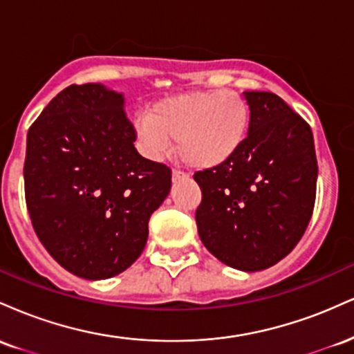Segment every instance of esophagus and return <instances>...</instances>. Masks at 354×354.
<instances>
[{
  "mask_svg": "<svg viewBox=\"0 0 354 354\" xmlns=\"http://www.w3.org/2000/svg\"><path fill=\"white\" fill-rule=\"evenodd\" d=\"M171 178H173V181H178V180H186V178H188V173L180 171V169H173Z\"/></svg>",
  "mask_w": 354,
  "mask_h": 354,
  "instance_id": "esophagus-1",
  "label": "esophagus"
}]
</instances>
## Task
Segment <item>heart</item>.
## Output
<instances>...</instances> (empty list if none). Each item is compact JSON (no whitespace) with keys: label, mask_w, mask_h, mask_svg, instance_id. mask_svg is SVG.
<instances>
[{"label":"heart","mask_w":354,"mask_h":354,"mask_svg":"<svg viewBox=\"0 0 354 354\" xmlns=\"http://www.w3.org/2000/svg\"><path fill=\"white\" fill-rule=\"evenodd\" d=\"M136 136L146 156L160 158L176 141L178 153L194 169L228 163L245 146L251 128V106L226 89L171 96L136 118Z\"/></svg>","instance_id":"obj_1"}]
</instances>
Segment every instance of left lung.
Masks as SVG:
<instances>
[{"label":"left lung","mask_w":354,"mask_h":354,"mask_svg":"<svg viewBox=\"0 0 354 354\" xmlns=\"http://www.w3.org/2000/svg\"><path fill=\"white\" fill-rule=\"evenodd\" d=\"M251 128L233 160L194 173L201 188L196 225L203 245L234 270L261 271L290 254L316 198L310 124L274 93L245 91Z\"/></svg>","instance_id":"left-lung-1"}]
</instances>
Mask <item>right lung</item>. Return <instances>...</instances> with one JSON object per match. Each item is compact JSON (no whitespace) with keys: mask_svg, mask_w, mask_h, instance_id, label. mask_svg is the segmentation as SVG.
Wrapping results in <instances>:
<instances>
[{"mask_svg":"<svg viewBox=\"0 0 354 354\" xmlns=\"http://www.w3.org/2000/svg\"><path fill=\"white\" fill-rule=\"evenodd\" d=\"M135 141L123 95L100 83L63 89L28 131L24 196L35 233L80 278L131 266L171 189V169L141 156Z\"/></svg>","mask_w":354,"mask_h":354,"instance_id":"add662e5","label":"right lung"}]
</instances>
